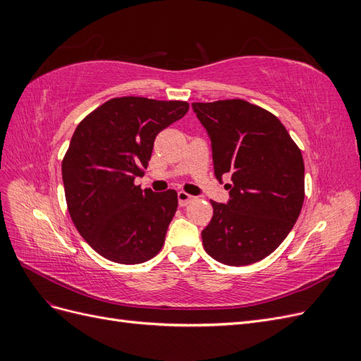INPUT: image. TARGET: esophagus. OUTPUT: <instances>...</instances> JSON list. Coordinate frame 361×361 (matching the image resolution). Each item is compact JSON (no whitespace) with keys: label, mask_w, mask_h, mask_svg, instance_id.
<instances>
[{"label":"esophagus","mask_w":361,"mask_h":361,"mask_svg":"<svg viewBox=\"0 0 361 361\" xmlns=\"http://www.w3.org/2000/svg\"><path fill=\"white\" fill-rule=\"evenodd\" d=\"M192 195H190L188 192H185V191H179L178 192V202H179V206H187L188 203H191L192 202Z\"/></svg>","instance_id":"1"}]
</instances>
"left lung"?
<instances>
[{
    "label": "left lung",
    "mask_w": 361,
    "mask_h": 361,
    "mask_svg": "<svg viewBox=\"0 0 361 361\" xmlns=\"http://www.w3.org/2000/svg\"><path fill=\"white\" fill-rule=\"evenodd\" d=\"M192 110L211 138L215 178L232 180L227 204L211 202L203 247L224 265L255 264L285 241L301 212V150L274 114L247 101L194 102Z\"/></svg>",
    "instance_id": "left-lung-1"
}]
</instances>
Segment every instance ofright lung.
I'll use <instances>...</instances> for the list:
<instances>
[{"label": "right lung", "instance_id": "add662e5", "mask_svg": "<svg viewBox=\"0 0 361 361\" xmlns=\"http://www.w3.org/2000/svg\"><path fill=\"white\" fill-rule=\"evenodd\" d=\"M188 102L125 96L106 101L76 126L61 162L64 194L76 231L96 253L135 265L159 253L178 192L134 183L154 141L188 111Z\"/></svg>", "mask_w": 361, "mask_h": 361}]
</instances>
